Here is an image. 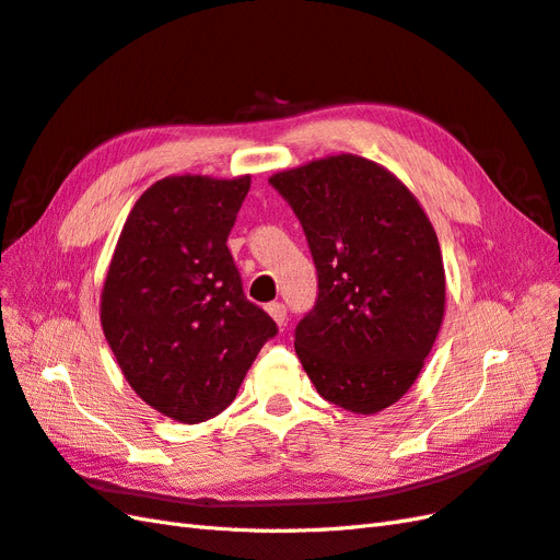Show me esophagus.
Segmentation results:
<instances>
[{
  "label": "esophagus",
  "mask_w": 560,
  "mask_h": 560,
  "mask_svg": "<svg viewBox=\"0 0 560 560\" xmlns=\"http://www.w3.org/2000/svg\"><path fill=\"white\" fill-rule=\"evenodd\" d=\"M267 312H269V316L275 318V322H277L281 328L285 326V322H289V318H285V305H283V302H269Z\"/></svg>",
  "instance_id": "esophagus-1"
}]
</instances>
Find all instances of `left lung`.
<instances>
[{
	"mask_svg": "<svg viewBox=\"0 0 560 560\" xmlns=\"http://www.w3.org/2000/svg\"><path fill=\"white\" fill-rule=\"evenodd\" d=\"M316 267L295 351L326 401L371 415L396 404L439 335L445 275L434 228L410 189L357 154L277 173Z\"/></svg>",
	"mask_w": 560,
	"mask_h": 560,
	"instance_id": "left-lung-1",
	"label": "left lung"
}]
</instances>
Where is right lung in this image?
I'll return each instance as SVG.
<instances>
[{
  "label": "right lung",
  "instance_id": "add662e5",
  "mask_svg": "<svg viewBox=\"0 0 560 560\" xmlns=\"http://www.w3.org/2000/svg\"><path fill=\"white\" fill-rule=\"evenodd\" d=\"M250 178L173 175L124 222L101 298V322L142 401L185 424L225 410L275 318L244 295L228 248Z\"/></svg>",
  "mask_w": 560,
  "mask_h": 560
}]
</instances>
